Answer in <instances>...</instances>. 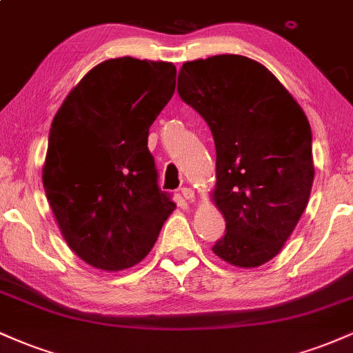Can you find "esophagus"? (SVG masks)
Masks as SVG:
<instances>
[{"label": "esophagus", "mask_w": 353, "mask_h": 353, "mask_svg": "<svg viewBox=\"0 0 353 353\" xmlns=\"http://www.w3.org/2000/svg\"><path fill=\"white\" fill-rule=\"evenodd\" d=\"M181 194L182 197H184L188 202H196V196H194V190L190 188H182L181 189Z\"/></svg>", "instance_id": "34e87169"}]
</instances>
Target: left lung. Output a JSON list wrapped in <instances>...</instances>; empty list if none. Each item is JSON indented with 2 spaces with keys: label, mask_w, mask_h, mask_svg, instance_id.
<instances>
[{
  "label": "left lung",
  "mask_w": 353,
  "mask_h": 353,
  "mask_svg": "<svg viewBox=\"0 0 353 353\" xmlns=\"http://www.w3.org/2000/svg\"><path fill=\"white\" fill-rule=\"evenodd\" d=\"M177 92L204 117L216 144L212 201L225 236L212 252L241 269L265 264L310 197L315 171L305 112L264 64L239 54L184 63Z\"/></svg>",
  "instance_id": "obj_1"
}]
</instances>
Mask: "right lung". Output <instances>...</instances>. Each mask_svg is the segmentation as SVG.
<instances>
[{
    "label": "right lung",
    "mask_w": 353,
    "mask_h": 353,
    "mask_svg": "<svg viewBox=\"0 0 353 353\" xmlns=\"http://www.w3.org/2000/svg\"><path fill=\"white\" fill-rule=\"evenodd\" d=\"M168 61L106 59L51 123L43 185L61 236L86 264L119 272L151 252L176 204L157 188L149 128L172 98Z\"/></svg>",
    "instance_id": "obj_1"
}]
</instances>
